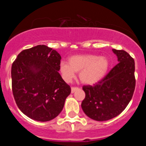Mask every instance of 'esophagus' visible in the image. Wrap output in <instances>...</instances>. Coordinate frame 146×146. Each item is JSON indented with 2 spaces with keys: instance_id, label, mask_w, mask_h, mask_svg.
<instances>
[{
  "instance_id": "esophagus-1",
  "label": "esophagus",
  "mask_w": 146,
  "mask_h": 146,
  "mask_svg": "<svg viewBox=\"0 0 146 146\" xmlns=\"http://www.w3.org/2000/svg\"><path fill=\"white\" fill-rule=\"evenodd\" d=\"M77 89H78V88L77 87H72V88H71V91H72V93H74L76 90H77Z\"/></svg>"
}]
</instances>
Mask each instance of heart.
Returning <instances> with one entry per match:
<instances>
[{"label": "heart", "instance_id": "heart-1", "mask_svg": "<svg viewBox=\"0 0 146 146\" xmlns=\"http://www.w3.org/2000/svg\"><path fill=\"white\" fill-rule=\"evenodd\" d=\"M109 67V60L105 57L96 55H77L71 57L69 63L61 62L59 71L66 82H71L75 76V72H80L81 82L94 85L104 78Z\"/></svg>", "mask_w": 146, "mask_h": 146}]
</instances>
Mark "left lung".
<instances>
[{
    "mask_svg": "<svg viewBox=\"0 0 146 146\" xmlns=\"http://www.w3.org/2000/svg\"><path fill=\"white\" fill-rule=\"evenodd\" d=\"M113 52L118 64L97 83L82 87L86 97L81 107L86 115L95 121H108L121 114L135 91V60L124 50L113 49Z\"/></svg>",
    "mask_w": 146,
    "mask_h": 146,
    "instance_id": "1",
    "label": "left lung"
}]
</instances>
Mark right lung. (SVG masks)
I'll return each mask as SVG.
<instances>
[{
    "instance_id": "obj_1",
    "label": "right lung",
    "mask_w": 146,
    "mask_h": 146,
    "mask_svg": "<svg viewBox=\"0 0 146 146\" xmlns=\"http://www.w3.org/2000/svg\"><path fill=\"white\" fill-rule=\"evenodd\" d=\"M60 54L46 45L23 50L11 66L16 104L25 115L38 121L57 117L71 88L59 74Z\"/></svg>"
}]
</instances>
